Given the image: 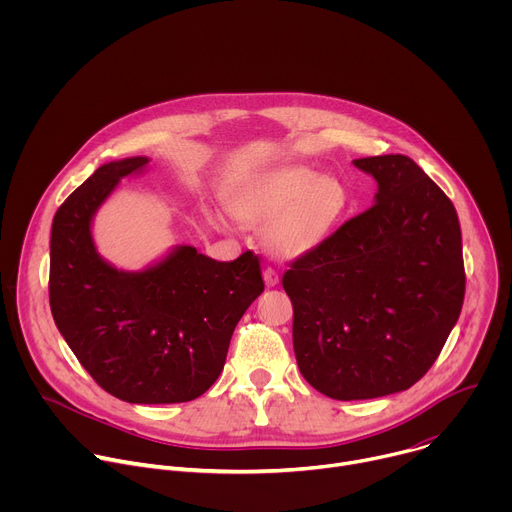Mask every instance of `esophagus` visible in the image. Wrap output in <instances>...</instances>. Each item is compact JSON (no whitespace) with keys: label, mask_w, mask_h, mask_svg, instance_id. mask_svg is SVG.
Listing matches in <instances>:
<instances>
[{"label":"esophagus","mask_w":512,"mask_h":512,"mask_svg":"<svg viewBox=\"0 0 512 512\" xmlns=\"http://www.w3.org/2000/svg\"><path fill=\"white\" fill-rule=\"evenodd\" d=\"M263 279H265V285H267V287L277 285V283H279V273H277V269H273V267H265V271H263Z\"/></svg>","instance_id":"obj_1"}]
</instances>
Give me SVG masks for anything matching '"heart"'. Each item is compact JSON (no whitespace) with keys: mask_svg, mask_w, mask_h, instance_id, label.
Returning <instances> with one entry per match:
<instances>
[{"mask_svg":"<svg viewBox=\"0 0 512 512\" xmlns=\"http://www.w3.org/2000/svg\"><path fill=\"white\" fill-rule=\"evenodd\" d=\"M340 180L291 168L247 184L229 200V212L247 227H263L267 247L281 257H298L320 245L346 208Z\"/></svg>","mask_w":512,"mask_h":512,"instance_id":"heart-1","label":"heart"}]
</instances>
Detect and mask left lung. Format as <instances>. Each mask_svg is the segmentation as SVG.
Returning <instances> with one entry per match:
<instances>
[{
  "label": "left lung",
  "mask_w": 512,
  "mask_h": 512,
  "mask_svg": "<svg viewBox=\"0 0 512 512\" xmlns=\"http://www.w3.org/2000/svg\"><path fill=\"white\" fill-rule=\"evenodd\" d=\"M377 202L289 261L302 377L338 401L415 385L440 356L464 304L462 233L452 200L411 158L354 160Z\"/></svg>",
  "instance_id": "obj_1"
}]
</instances>
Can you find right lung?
Masks as SVG:
<instances>
[{"instance_id": "right-lung-1", "label": "right lung", "mask_w": 512, "mask_h": 512, "mask_svg": "<svg viewBox=\"0 0 512 512\" xmlns=\"http://www.w3.org/2000/svg\"><path fill=\"white\" fill-rule=\"evenodd\" d=\"M148 164L101 166L56 210L50 235L52 318L85 371L127 403H184L221 375L231 336L265 283L253 251L214 261L180 247L141 273L105 263L91 218L117 182Z\"/></svg>"}]
</instances>
